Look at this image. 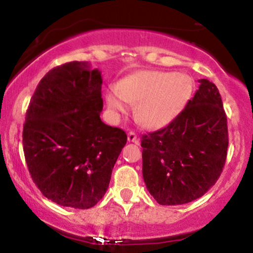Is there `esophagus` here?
Masks as SVG:
<instances>
[{"instance_id": "esophagus-1", "label": "esophagus", "mask_w": 253, "mask_h": 253, "mask_svg": "<svg viewBox=\"0 0 253 253\" xmlns=\"http://www.w3.org/2000/svg\"><path fill=\"white\" fill-rule=\"evenodd\" d=\"M127 140L129 141V143H138V139H137V135H135L134 132H129L128 134H127Z\"/></svg>"}]
</instances>
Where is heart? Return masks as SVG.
I'll use <instances>...</instances> for the list:
<instances>
[{
  "mask_svg": "<svg viewBox=\"0 0 253 253\" xmlns=\"http://www.w3.org/2000/svg\"><path fill=\"white\" fill-rule=\"evenodd\" d=\"M193 92L187 74L162 71H139L112 86L105 99L115 114H126L135 103V118L144 127L158 129L174 121L185 109Z\"/></svg>",
  "mask_w": 253,
  "mask_h": 253,
  "instance_id": "1",
  "label": "heart"
}]
</instances>
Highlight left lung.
<instances>
[{"label": "left lung", "mask_w": 253, "mask_h": 253, "mask_svg": "<svg viewBox=\"0 0 253 253\" xmlns=\"http://www.w3.org/2000/svg\"><path fill=\"white\" fill-rule=\"evenodd\" d=\"M167 127L141 138L143 177L161 205L199 198L215 185L226 163L227 116L217 87L208 79Z\"/></svg>", "instance_id": "1"}]
</instances>
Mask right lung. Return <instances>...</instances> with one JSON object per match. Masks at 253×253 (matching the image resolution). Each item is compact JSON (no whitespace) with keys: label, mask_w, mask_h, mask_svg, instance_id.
Here are the masks:
<instances>
[{"label":"right lung","mask_w":253,"mask_h":253,"mask_svg":"<svg viewBox=\"0 0 253 253\" xmlns=\"http://www.w3.org/2000/svg\"><path fill=\"white\" fill-rule=\"evenodd\" d=\"M102 83L90 63H65L43 77L27 108L29 171L43 196L62 207L90 209L101 201L127 141L122 129L99 118Z\"/></svg>","instance_id":"right-lung-1"}]
</instances>
